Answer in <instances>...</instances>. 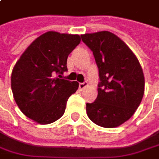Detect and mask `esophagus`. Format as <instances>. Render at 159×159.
I'll list each match as a JSON object with an SVG mask.
<instances>
[{"label": "esophagus", "mask_w": 159, "mask_h": 159, "mask_svg": "<svg viewBox=\"0 0 159 159\" xmlns=\"http://www.w3.org/2000/svg\"><path fill=\"white\" fill-rule=\"evenodd\" d=\"M88 86V83L86 81L83 82V83H80V85H79V86H80V90H83V89H85L86 86Z\"/></svg>", "instance_id": "esophagus-1"}]
</instances>
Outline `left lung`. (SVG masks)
I'll list each match as a JSON object with an SVG mask.
<instances>
[{
	"label": "left lung",
	"instance_id": "obj_1",
	"mask_svg": "<svg viewBox=\"0 0 159 159\" xmlns=\"http://www.w3.org/2000/svg\"><path fill=\"white\" fill-rule=\"evenodd\" d=\"M98 68V97L86 103L88 118L106 128L127 121L139 107L144 93L143 69L135 54L117 35L101 31L81 35Z\"/></svg>",
	"mask_w": 159,
	"mask_h": 159
}]
</instances>
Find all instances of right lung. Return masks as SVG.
<instances>
[{"instance_id":"add662e5","label":"right lung","mask_w":159,"mask_h":159,"mask_svg":"<svg viewBox=\"0 0 159 159\" xmlns=\"http://www.w3.org/2000/svg\"><path fill=\"white\" fill-rule=\"evenodd\" d=\"M80 43L78 34L49 31L34 40L12 71L11 88L15 102L27 118L41 125L64 114L68 98L79 83L62 79L67 57Z\"/></svg>"}]
</instances>
